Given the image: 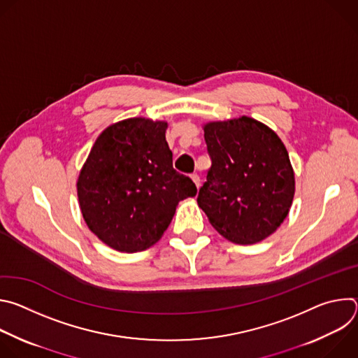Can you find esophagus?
<instances>
[{"label":"esophagus","instance_id":"esophagus-1","mask_svg":"<svg viewBox=\"0 0 358 358\" xmlns=\"http://www.w3.org/2000/svg\"><path fill=\"white\" fill-rule=\"evenodd\" d=\"M191 178H192V181L195 182L196 188H199V185H201V180H199V176H198V174H191Z\"/></svg>","mask_w":358,"mask_h":358}]
</instances>
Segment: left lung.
<instances>
[{
  "label": "left lung",
  "mask_w": 358,
  "mask_h": 358,
  "mask_svg": "<svg viewBox=\"0 0 358 358\" xmlns=\"http://www.w3.org/2000/svg\"><path fill=\"white\" fill-rule=\"evenodd\" d=\"M211 159L198 206L227 239L249 245L273 234L287 217L294 174L286 147L264 123L242 116L203 127Z\"/></svg>",
  "instance_id": "left-lung-1"
}]
</instances>
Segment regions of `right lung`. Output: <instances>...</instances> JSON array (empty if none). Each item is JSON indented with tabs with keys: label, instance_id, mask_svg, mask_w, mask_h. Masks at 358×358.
<instances>
[{
	"label": "right lung",
	"instance_id": "obj_1",
	"mask_svg": "<svg viewBox=\"0 0 358 358\" xmlns=\"http://www.w3.org/2000/svg\"><path fill=\"white\" fill-rule=\"evenodd\" d=\"M167 123L143 117L109 126L94 141L79 174L78 198L89 229L120 252L156 243L178 202L196 194L173 167Z\"/></svg>",
	"mask_w": 358,
	"mask_h": 358
}]
</instances>
